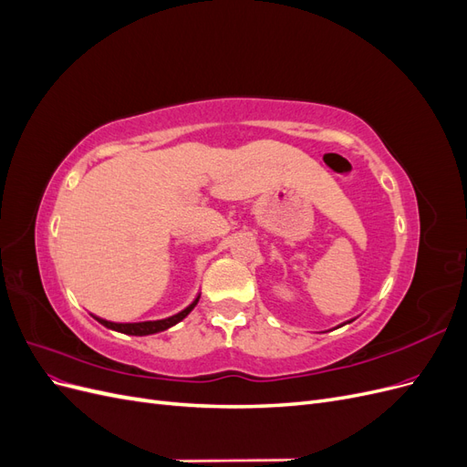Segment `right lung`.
<instances>
[{
	"mask_svg": "<svg viewBox=\"0 0 467 467\" xmlns=\"http://www.w3.org/2000/svg\"><path fill=\"white\" fill-rule=\"evenodd\" d=\"M199 298H201V296H196V300H194L191 306H187L185 309H182V312H179V314H175V316H171V317L158 319V321L115 323V321H107V319H101V317H95V319H97L99 323H101V325H105V327H109V329H112V331H119V333L138 335V337L151 335V333H160V331H165V329H169V327H173L175 323H179L181 319H185V317L191 314V309L196 306V302H199Z\"/></svg>",
	"mask_w": 467,
	"mask_h": 467,
	"instance_id": "add662e5",
	"label": "right lung"
}]
</instances>
